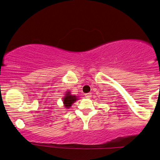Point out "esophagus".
<instances>
[{
    "label": "esophagus",
    "instance_id": "1",
    "mask_svg": "<svg viewBox=\"0 0 160 160\" xmlns=\"http://www.w3.org/2000/svg\"><path fill=\"white\" fill-rule=\"evenodd\" d=\"M85 97H86V98H90L91 97H92L91 93H87V94H86L85 95Z\"/></svg>",
    "mask_w": 160,
    "mask_h": 160
}]
</instances>
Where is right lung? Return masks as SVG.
Segmentation results:
<instances>
[{
    "label": "right lung",
    "instance_id": "add662e5",
    "mask_svg": "<svg viewBox=\"0 0 160 160\" xmlns=\"http://www.w3.org/2000/svg\"><path fill=\"white\" fill-rule=\"evenodd\" d=\"M77 100H78V98H77L75 95H71V92H66L65 96L63 98L64 106H65L66 108H69L71 106V104L76 102Z\"/></svg>",
    "mask_w": 160,
    "mask_h": 160
}]
</instances>
